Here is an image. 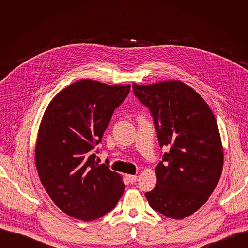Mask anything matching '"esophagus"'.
I'll list each match as a JSON object with an SVG mask.
<instances>
[{"label": "esophagus", "instance_id": "34e87169", "mask_svg": "<svg viewBox=\"0 0 248 248\" xmlns=\"http://www.w3.org/2000/svg\"><path fill=\"white\" fill-rule=\"evenodd\" d=\"M126 179L128 180L129 183L133 184V183H136V182H137L138 177H137L136 175H127V176H126Z\"/></svg>", "mask_w": 248, "mask_h": 248}]
</instances>
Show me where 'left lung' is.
Returning a JSON list of instances; mask_svg holds the SVG:
<instances>
[{"instance_id":"1","label":"left lung","mask_w":248,"mask_h":248,"mask_svg":"<svg viewBox=\"0 0 248 248\" xmlns=\"http://www.w3.org/2000/svg\"><path fill=\"white\" fill-rule=\"evenodd\" d=\"M132 89L151 112L160 148H170L155 169L156 186L145 196L155 211L182 219L205 204L219 181L223 152L216 119L181 81L133 84Z\"/></svg>"}]
</instances>
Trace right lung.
Instances as JSON below:
<instances>
[{"label": "right lung", "mask_w": 248, "mask_h": 248, "mask_svg": "<svg viewBox=\"0 0 248 248\" xmlns=\"http://www.w3.org/2000/svg\"><path fill=\"white\" fill-rule=\"evenodd\" d=\"M129 91L130 85L79 80L56 95L44 112L35 149L37 171L56 206L74 218H100L125 190L121 176L108 163L97 162L93 149Z\"/></svg>", "instance_id": "1"}]
</instances>
